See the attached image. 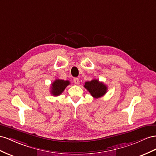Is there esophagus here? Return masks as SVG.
Listing matches in <instances>:
<instances>
[{
	"instance_id": "esophagus-1",
	"label": "esophagus",
	"mask_w": 156,
	"mask_h": 156,
	"mask_svg": "<svg viewBox=\"0 0 156 156\" xmlns=\"http://www.w3.org/2000/svg\"><path fill=\"white\" fill-rule=\"evenodd\" d=\"M74 82L76 84H79V83H80L79 79H78V78H74Z\"/></svg>"
}]
</instances>
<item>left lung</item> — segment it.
<instances>
[{"label": "left lung", "mask_w": 156, "mask_h": 156, "mask_svg": "<svg viewBox=\"0 0 156 156\" xmlns=\"http://www.w3.org/2000/svg\"><path fill=\"white\" fill-rule=\"evenodd\" d=\"M83 87L95 99L104 96L108 91V87L106 84L100 82L98 79H93L91 81L86 82Z\"/></svg>", "instance_id": "left-lung-1"}]
</instances>
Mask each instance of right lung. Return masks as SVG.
<instances>
[{"label":"right lung","instance_id":"obj_1","mask_svg":"<svg viewBox=\"0 0 156 156\" xmlns=\"http://www.w3.org/2000/svg\"><path fill=\"white\" fill-rule=\"evenodd\" d=\"M69 80H64L61 79H55L51 84L50 93L53 96H59L64 91L65 88L70 85Z\"/></svg>","mask_w":156,"mask_h":156}]
</instances>
